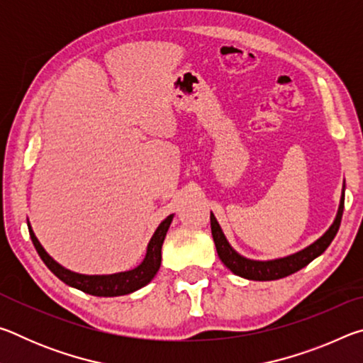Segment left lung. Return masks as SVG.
Segmentation results:
<instances>
[{
    "mask_svg": "<svg viewBox=\"0 0 363 363\" xmlns=\"http://www.w3.org/2000/svg\"><path fill=\"white\" fill-rule=\"evenodd\" d=\"M344 190L346 186H342L341 192V200H340V208H337L336 218L333 224L328 227V230L323 233L320 238H317L314 243H311L309 247L304 250L296 251V253L288 255L284 257H277V259H269V261H257V259H250V257H245L240 253H237L235 250L230 247V243L227 242L223 229L218 223V219L214 218L211 213L210 220H211V233L213 240L216 245V251L219 259L224 262V266L233 272L238 277L248 279V280H257V281H269V280H279L288 277L294 272H298L299 269L306 267L311 261H314L315 257L320 256L325 250L330 247V243L333 242L335 235L337 233L342 218V210H344Z\"/></svg>",
    "mask_w": 363,
    "mask_h": 363,
    "instance_id": "obj_1",
    "label": "left lung"
}]
</instances>
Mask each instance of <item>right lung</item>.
Returning <instances> with one entry per match:
<instances>
[{
	"instance_id": "1",
	"label": "right lung",
	"mask_w": 363,
	"mask_h": 363,
	"mask_svg": "<svg viewBox=\"0 0 363 363\" xmlns=\"http://www.w3.org/2000/svg\"><path fill=\"white\" fill-rule=\"evenodd\" d=\"M174 214L162 220L157 230L153 232L149 245H147V253L144 256L143 262L138 267L131 270H125V272H116V274H107V275H86L72 272V270L60 266L57 261H54L51 256L46 253V250L41 247V243L36 238L32 225L28 224L30 238L35 245L36 251H38L43 262L46 264L48 269L56 275L59 280H62L65 285L77 290H82L83 293L93 294V296H104V298H112V296H123V294H130L133 291L139 290V288L150 284V280L155 277L160 264H162V247L163 240L167 237V232L171 225Z\"/></svg>"
}]
</instances>
